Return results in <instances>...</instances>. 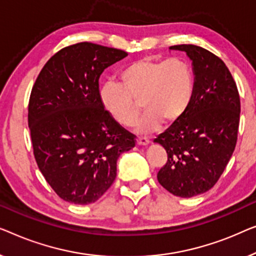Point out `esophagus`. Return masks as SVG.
<instances>
[{
  "mask_svg": "<svg viewBox=\"0 0 256 256\" xmlns=\"http://www.w3.org/2000/svg\"><path fill=\"white\" fill-rule=\"evenodd\" d=\"M150 144V140L146 138V136H138V139H136V145L139 146H146Z\"/></svg>",
  "mask_w": 256,
  "mask_h": 256,
  "instance_id": "1",
  "label": "esophagus"
}]
</instances>
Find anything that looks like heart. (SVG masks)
<instances>
[{
    "label": "heart",
    "instance_id": "b5f03b06",
    "mask_svg": "<svg viewBox=\"0 0 256 256\" xmlns=\"http://www.w3.org/2000/svg\"><path fill=\"white\" fill-rule=\"evenodd\" d=\"M120 81L122 84L108 81L102 86L100 103L117 123L131 126L139 112L134 100H140L144 112L136 124L139 133L154 131L160 122L174 123L192 100V70L181 58H144L122 70Z\"/></svg>",
    "mask_w": 256,
    "mask_h": 256
}]
</instances>
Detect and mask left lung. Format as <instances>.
<instances>
[{
    "label": "left lung",
    "instance_id": "obj_1",
    "mask_svg": "<svg viewBox=\"0 0 256 256\" xmlns=\"http://www.w3.org/2000/svg\"><path fill=\"white\" fill-rule=\"evenodd\" d=\"M186 53L195 75L188 109L154 139L167 152L158 181L172 195L189 198L210 190L220 178L238 139L240 97L220 58L196 45H174Z\"/></svg>",
    "mask_w": 256,
    "mask_h": 256
}]
</instances>
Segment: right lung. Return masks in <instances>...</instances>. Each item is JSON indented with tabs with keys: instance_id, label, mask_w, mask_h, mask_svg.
<instances>
[{
	"instance_id": "right-lung-1",
	"label": "right lung",
	"mask_w": 256,
	"mask_h": 256,
	"mask_svg": "<svg viewBox=\"0 0 256 256\" xmlns=\"http://www.w3.org/2000/svg\"><path fill=\"white\" fill-rule=\"evenodd\" d=\"M128 56L84 42L56 52L39 73L28 100V128L39 170L60 198L96 202L117 175V159L136 145L100 100L103 70Z\"/></svg>"
}]
</instances>
